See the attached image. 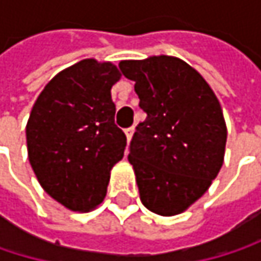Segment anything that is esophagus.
<instances>
[{
	"label": "esophagus",
	"mask_w": 261,
	"mask_h": 261,
	"mask_svg": "<svg viewBox=\"0 0 261 261\" xmlns=\"http://www.w3.org/2000/svg\"><path fill=\"white\" fill-rule=\"evenodd\" d=\"M133 133H134V128H133V127L125 130V136H127V140H128V142H130L131 137H133Z\"/></svg>",
	"instance_id": "1"
}]
</instances>
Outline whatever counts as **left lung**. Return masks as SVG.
<instances>
[{
	"label": "left lung",
	"mask_w": 261,
	"mask_h": 261,
	"mask_svg": "<svg viewBox=\"0 0 261 261\" xmlns=\"http://www.w3.org/2000/svg\"><path fill=\"white\" fill-rule=\"evenodd\" d=\"M146 119L136 127L128 162L142 204L174 216L199 199L219 174L227 143L221 104L192 66L177 57L122 60Z\"/></svg>",
	"instance_id": "left-lung-1"
}]
</instances>
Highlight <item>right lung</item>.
Returning a JSON list of instances; mask_svg holds the SVG:
<instances>
[{"label":"right lung","instance_id":"right-lung-1","mask_svg":"<svg viewBox=\"0 0 261 261\" xmlns=\"http://www.w3.org/2000/svg\"><path fill=\"white\" fill-rule=\"evenodd\" d=\"M121 72L86 59L63 69L37 96L27 122L30 165L43 190L72 212H90L107 193L127 137L116 127L112 86Z\"/></svg>","mask_w":261,"mask_h":261}]
</instances>
